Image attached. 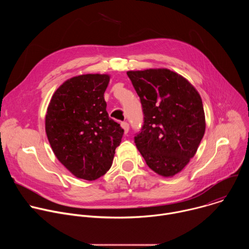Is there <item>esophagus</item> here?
I'll return each instance as SVG.
<instances>
[{
	"label": "esophagus",
	"mask_w": 249,
	"mask_h": 249,
	"mask_svg": "<svg viewBox=\"0 0 249 249\" xmlns=\"http://www.w3.org/2000/svg\"><path fill=\"white\" fill-rule=\"evenodd\" d=\"M121 127L123 128L125 134H127V133L129 132V124H128L127 122H122V123H121Z\"/></svg>",
	"instance_id": "1"
}]
</instances>
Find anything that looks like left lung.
<instances>
[{"label": "left lung", "mask_w": 249, "mask_h": 249, "mask_svg": "<svg viewBox=\"0 0 249 249\" xmlns=\"http://www.w3.org/2000/svg\"><path fill=\"white\" fill-rule=\"evenodd\" d=\"M127 75L144 112L136 147L152 170L173 176L195 156L205 134L201 96L185 78L168 69L128 71Z\"/></svg>", "instance_id": "left-lung-1"}]
</instances>
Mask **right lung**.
Wrapping results in <instances>:
<instances>
[{
    "label": "right lung",
    "mask_w": 249,
    "mask_h": 249,
    "mask_svg": "<svg viewBox=\"0 0 249 249\" xmlns=\"http://www.w3.org/2000/svg\"><path fill=\"white\" fill-rule=\"evenodd\" d=\"M109 75L71 78L54 92L45 131L59 161L78 178L94 180L106 173L124 130L109 118L104 91Z\"/></svg>",
    "instance_id": "right-lung-1"
}]
</instances>
